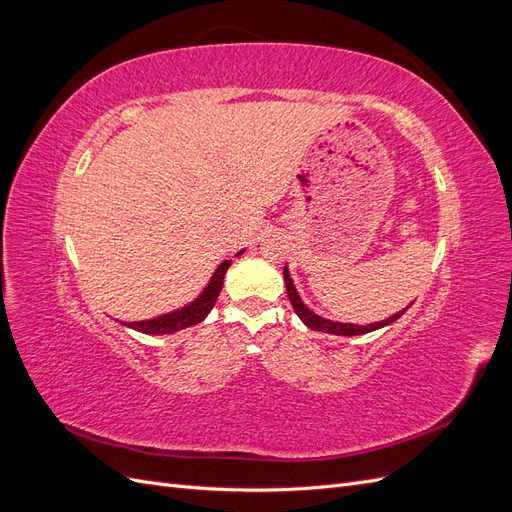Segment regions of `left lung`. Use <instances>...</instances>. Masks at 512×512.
I'll use <instances>...</instances> for the list:
<instances>
[{
  "mask_svg": "<svg viewBox=\"0 0 512 512\" xmlns=\"http://www.w3.org/2000/svg\"><path fill=\"white\" fill-rule=\"evenodd\" d=\"M284 282H286V292H288V299H290V303H292V307H294V312H297V316L303 320L305 327L314 329V331H322V333H331V335H342V337H352V335H365V333H371V331H378V329L386 327V324H391V322H395L397 318L404 316L406 309L412 305V303H410L406 309H401V312L393 314L391 318L380 320V322H371V324H350V322H335V320H329V318H322V316L314 314L312 309H309V307L303 303L301 294L297 292V288H294V282H292V277H290V271H288V267H284Z\"/></svg>",
  "mask_w": 512,
  "mask_h": 512,
  "instance_id": "8db88e82",
  "label": "left lung"
}]
</instances>
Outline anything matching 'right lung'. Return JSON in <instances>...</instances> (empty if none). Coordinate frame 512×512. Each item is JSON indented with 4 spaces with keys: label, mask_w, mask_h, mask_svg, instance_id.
Returning <instances> with one entry per match:
<instances>
[{
    "label": "right lung",
    "mask_w": 512,
    "mask_h": 512,
    "mask_svg": "<svg viewBox=\"0 0 512 512\" xmlns=\"http://www.w3.org/2000/svg\"><path fill=\"white\" fill-rule=\"evenodd\" d=\"M245 250L237 252V256H241ZM232 265V260H224L218 265V269L213 271L209 284L203 288V292L198 294V297L183 305L179 309H173V312L156 316V318H149V320H134V322H121L123 327L134 329L138 333H145V335H168V333H177L181 329H188L194 327V324L203 322L209 312L213 309L215 301L220 297V290L224 286V275L228 271V267Z\"/></svg>",
    "instance_id": "add662e5"
}]
</instances>
